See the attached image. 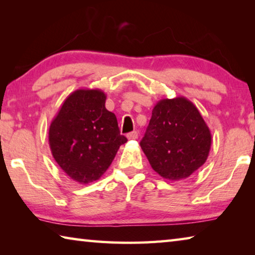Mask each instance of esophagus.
Listing matches in <instances>:
<instances>
[{
  "instance_id": "1",
  "label": "esophagus",
  "mask_w": 255,
  "mask_h": 255,
  "mask_svg": "<svg viewBox=\"0 0 255 255\" xmlns=\"http://www.w3.org/2000/svg\"><path fill=\"white\" fill-rule=\"evenodd\" d=\"M127 138H128V139H137V138H138V132L137 131L129 132L128 135H127Z\"/></svg>"
}]
</instances>
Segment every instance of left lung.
I'll return each instance as SVG.
<instances>
[{
	"label": "left lung",
	"instance_id": "1",
	"mask_svg": "<svg viewBox=\"0 0 255 255\" xmlns=\"http://www.w3.org/2000/svg\"><path fill=\"white\" fill-rule=\"evenodd\" d=\"M211 133L199 110L187 98L163 99L155 105L140 141L150 166L164 179H187L209 155Z\"/></svg>",
	"mask_w": 255,
	"mask_h": 255
}]
</instances>
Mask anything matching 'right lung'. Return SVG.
Here are the masks:
<instances>
[{
	"mask_svg": "<svg viewBox=\"0 0 255 255\" xmlns=\"http://www.w3.org/2000/svg\"><path fill=\"white\" fill-rule=\"evenodd\" d=\"M106 93L80 89L68 96L50 124L51 154L67 176L81 184L101 178L127 138L106 109Z\"/></svg>",
	"mask_w": 255,
	"mask_h": 255,
	"instance_id": "right-lung-1",
	"label": "right lung"
}]
</instances>
